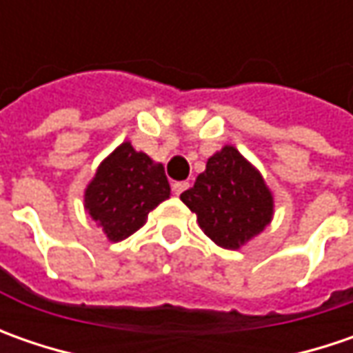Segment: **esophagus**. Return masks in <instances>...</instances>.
<instances>
[{"label":"esophagus","instance_id":"obj_1","mask_svg":"<svg viewBox=\"0 0 353 353\" xmlns=\"http://www.w3.org/2000/svg\"><path fill=\"white\" fill-rule=\"evenodd\" d=\"M188 186H190V184L186 183V181H183V183H172V192H174V194L179 196V194H183V192L186 190V188H188Z\"/></svg>","mask_w":353,"mask_h":353}]
</instances>
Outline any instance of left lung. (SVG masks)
Listing matches in <instances>:
<instances>
[{"instance_id":"8db88e82","label":"left lung","mask_w":353,"mask_h":353,"mask_svg":"<svg viewBox=\"0 0 353 353\" xmlns=\"http://www.w3.org/2000/svg\"><path fill=\"white\" fill-rule=\"evenodd\" d=\"M181 200L196 214L200 230L224 250H239L271 224L275 198L263 174L234 145H224L206 163Z\"/></svg>"}]
</instances>
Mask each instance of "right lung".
I'll list each match as a JSON object with an SVG mask.
<instances>
[{
    "mask_svg": "<svg viewBox=\"0 0 353 353\" xmlns=\"http://www.w3.org/2000/svg\"><path fill=\"white\" fill-rule=\"evenodd\" d=\"M169 196L163 163L123 141L98 165L84 190V210L110 241H121L135 234L149 212Z\"/></svg>",
    "mask_w": 353,
    "mask_h": 353,
    "instance_id": "right-lung-1",
    "label": "right lung"
}]
</instances>
